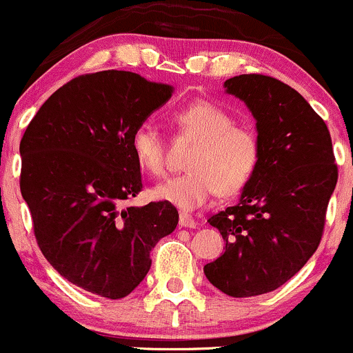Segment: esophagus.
I'll list each match as a JSON object with an SVG mask.
<instances>
[{
    "instance_id": "esophagus-1",
    "label": "esophagus",
    "mask_w": 353,
    "mask_h": 353,
    "mask_svg": "<svg viewBox=\"0 0 353 353\" xmlns=\"http://www.w3.org/2000/svg\"><path fill=\"white\" fill-rule=\"evenodd\" d=\"M178 225L180 227H190V229H193V227L196 225L195 219L192 217V215L185 214V212H181L180 214V221H178Z\"/></svg>"
}]
</instances>
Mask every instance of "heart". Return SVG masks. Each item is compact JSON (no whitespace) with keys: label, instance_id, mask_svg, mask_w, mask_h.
<instances>
[{"label":"heart","instance_id":"obj_1","mask_svg":"<svg viewBox=\"0 0 353 353\" xmlns=\"http://www.w3.org/2000/svg\"><path fill=\"white\" fill-rule=\"evenodd\" d=\"M178 134L195 141L188 153V170L154 187L153 196L185 212L205 205L221 190L234 195L249 183L257 161L259 143L249 126L234 124L221 105L195 101L172 116ZM131 150L143 172L165 173V139L153 124L138 126L131 136Z\"/></svg>","mask_w":353,"mask_h":353}]
</instances>
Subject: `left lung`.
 Wrapping results in <instances>:
<instances>
[{
  "label": "left lung",
  "mask_w": 353,
  "mask_h": 353,
  "mask_svg": "<svg viewBox=\"0 0 353 353\" xmlns=\"http://www.w3.org/2000/svg\"><path fill=\"white\" fill-rule=\"evenodd\" d=\"M223 87L256 119L259 161L237 205L208 219L225 252L203 272L222 293L249 298L278 290L316 251L339 170L327 124L293 87L261 74Z\"/></svg>",
  "instance_id": "left-lung-1"
}]
</instances>
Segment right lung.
Returning <instances> with one entry per match:
<instances>
[{
  "instance_id": "right-lung-1",
  "label": "right lung",
  "mask_w": 353,
  "mask_h": 353,
  "mask_svg": "<svg viewBox=\"0 0 353 353\" xmlns=\"http://www.w3.org/2000/svg\"><path fill=\"white\" fill-rule=\"evenodd\" d=\"M173 87L126 70L79 75L39 109L20 143V188L45 259L75 286L119 299L145 279L151 249L175 230L168 202L128 207L141 192L138 126Z\"/></svg>"
}]
</instances>
